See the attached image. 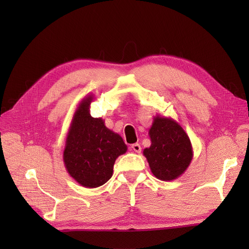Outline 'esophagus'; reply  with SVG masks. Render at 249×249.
Wrapping results in <instances>:
<instances>
[{
	"label": "esophagus",
	"instance_id": "esophagus-1",
	"mask_svg": "<svg viewBox=\"0 0 249 249\" xmlns=\"http://www.w3.org/2000/svg\"><path fill=\"white\" fill-rule=\"evenodd\" d=\"M131 147L135 153H140L141 152V146H140V144H138V143H134V144L131 145Z\"/></svg>",
	"mask_w": 249,
	"mask_h": 249
}]
</instances>
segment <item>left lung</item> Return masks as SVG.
<instances>
[{
  "label": "left lung",
  "instance_id": "left-lung-1",
  "mask_svg": "<svg viewBox=\"0 0 249 249\" xmlns=\"http://www.w3.org/2000/svg\"><path fill=\"white\" fill-rule=\"evenodd\" d=\"M149 147L143 149L150 171L161 180H172L189 167L193 148L187 133L170 117L156 115L148 131Z\"/></svg>",
  "mask_w": 249,
  "mask_h": 249
}]
</instances>
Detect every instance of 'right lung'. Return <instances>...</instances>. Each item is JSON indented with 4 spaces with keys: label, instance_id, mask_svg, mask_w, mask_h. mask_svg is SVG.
<instances>
[{
    "label": "right lung",
    "instance_id": "obj_1",
    "mask_svg": "<svg viewBox=\"0 0 249 249\" xmlns=\"http://www.w3.org/2000/svg\"><path fill=\"white\" fill-rule=\"evenodd\" d=\"M92 101V95L81 101L72 116L63 150L67 172L85 188L107 183L116 159L127 149L120 135L108 129L104 119L90 115Z\"/></svg>",
    "mask_w": 249,
    "mask_h": 249
}]
</instances>
